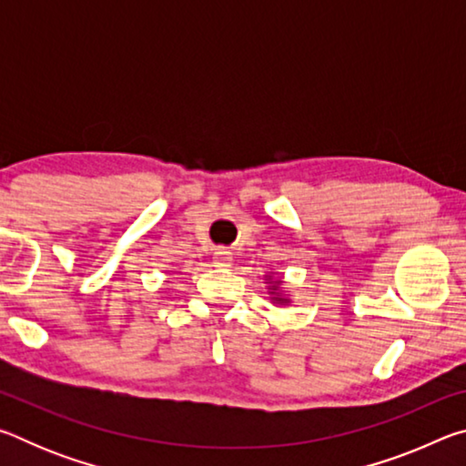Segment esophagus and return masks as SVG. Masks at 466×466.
<instances>
[{
	"instance_id": "obj_1",
	"label": "esophagus",
	"mask_w": 466,
	"mask_h": 466,
	"mask_svg": "<svg viewBox=\"0 0 466 466\" xmlns=\"http://www.w3.org/2000/svg\"><path fill=\"white\" fill-rule=\"evenodd\" d=\"M214 258H216L218 267H230L232 265V252L228 248H216Z\"/></svg>"
}]
</instances>
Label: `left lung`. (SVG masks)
Instances as JSON below:
<instances>
[{"label": "left lung", "instance_id": "1", "mask_svg": "<svg viewBox=\"0 0 466 466\" xmlns=\"http://www.w3.org/2000/svg\"><path fill=\"white\" fill-rule=\"evenodd\" d=\"M267 283H269V289H271L273 302H278V304H288V302H289V299H288L286 296H281V294H279V281H273V279L267 278Z\"/></svg>", "mask_w": 466, "mask_h": 466}]
</instances>
